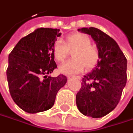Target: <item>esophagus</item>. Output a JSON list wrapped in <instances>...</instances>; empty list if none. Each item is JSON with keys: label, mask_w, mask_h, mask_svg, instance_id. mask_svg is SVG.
Returning <instances> with one entry per match:
<instances>
[{"label": "esophagus", "mask_w": 133, "mask_h": 133, "mask_svg": "<svg viewBox=\"0 0 133 133\" xmlns=\"http://www.w3.org/2000/svg\"><path fill=\"white\" fill-rule=\"evenodd\" d=\"M68 78H75V79L80 80V79H81V77H80V76H68Z\"/></svg>", "instance_id": "1"}]
</instances>
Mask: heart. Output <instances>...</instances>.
Masks as SVG:
<instances>
[{
  "mask_svg": "<svg viewBox=\"0 0 133 133\" xmlns=\"http://www.w3.org/2000/svg\"><path fill=\"white\" fill-rule=\"evenodd\" d=\"M91 39L83 34H74L66 38L65 44L61 40L56 41L52 48V54L58 61H63L72 51L73 58L60 65L59 71L65 75H72L82 72L84 68L89 70L99 61V52L91 46Z\"/></svg>",
  "mask_w": 133,
  "mask_h": 133,
  "instance_id": "b5f03b06",
  "label": "heart"
}]
</instances>
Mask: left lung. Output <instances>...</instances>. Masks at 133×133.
Returning <instances> with one entry per match:
<instances>
[{"label": "left lung", "instance_id": "1", "mask_svg": "<svg viewBox=\"0 0 133 133\" xmlns=\"http://www.w3.org/2000/svg\"><path fill=\"white\" fill-rule=\"evenodd\" d=\"M77 31L91 36L99 58L96 67L83 78L76 105L84 116L101 118L114 110L120 100L127 83V59L116 42L99 29L82 28Z\"/></svg>", "mask_w": 133, "mask_h": 133}]
</instances>
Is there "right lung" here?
<instances>
[{"label":"right lung","mask_w":133,"mask_h":133,"mask_svg":"<svg viewBox=\"0 0 133 133\" xmlns=\"http://www.w3.org/2000/svg\"><path fill=\"white\" fill-rule=\"evenodd\" d=\"M57 28H40L22 38L9 56L6 70L10 94L24 111L36 114L51 108L66 83L63 75L48 76L57 67L53 45L61 35Z\"/></svg>","instance_id":"add662e5"}]
</instances>
